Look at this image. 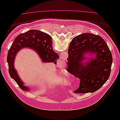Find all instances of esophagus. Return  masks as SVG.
I'll list each match as a JSON object with an SVG mask.
<instances>
[{
  "mask_svg": "<svg viewBox=\"0 0 120 120\" xmlns=\"http://www.w3.org/2000/svg\"><path fill=\"white\" fill-rule=\"evenodd\" d=\"M59 62H61H61H63V61H59Z\"/></svg>",
  "mask_w": 120,
  "mask_h": 120,
  "instance_id": "1",
  "label": "esophagus"
}]
</instances>
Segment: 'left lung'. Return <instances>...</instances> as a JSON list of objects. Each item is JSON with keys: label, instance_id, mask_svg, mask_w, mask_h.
Instances as JSON below:
<instances>
[{"label": "left lung", "instance_id": "8db88e82", "mask_svg": "<svg viewBox=\"0 0 120 120\" xmlns=\"http://www.w3.org/2000/svg\"><path fill=\"white\" fill-rule=\"evenodd\" d=\"M86 53L95 58H86ZM67 71L80 79L75 93L97 91L110 77L112 54L104 39L92 34H82L75 37L68 49ZM87 60L86 62L84 60Z\"/></svg>", "mask_w": 120, "mask_h": 120}]
</instances>
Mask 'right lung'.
Wrapping results in <instances>:
<instances>
[{
	"instance_id": "right-lung-1",
	"label": "right lung",
	"mask_w": 120,
	"mask_h": 120,
	"mask_svg": "<svg viewBox=\"0 0 120 120\" xmlns=\"http://www.w3.org/2000/svg\"><path fill=\"white\" fill-rule=\"evenodd\" d=\"M52 43L51 37L49 34L38 30H30L20 34L14 40L8 52L7 61L11 78L17 82L21 89L30 90L23 86L14 68V61L16 53L21 49L29 48L37 52L43 62L56 64V60L60 56L53 50Z\"/></svg>"
}]
</instances>
